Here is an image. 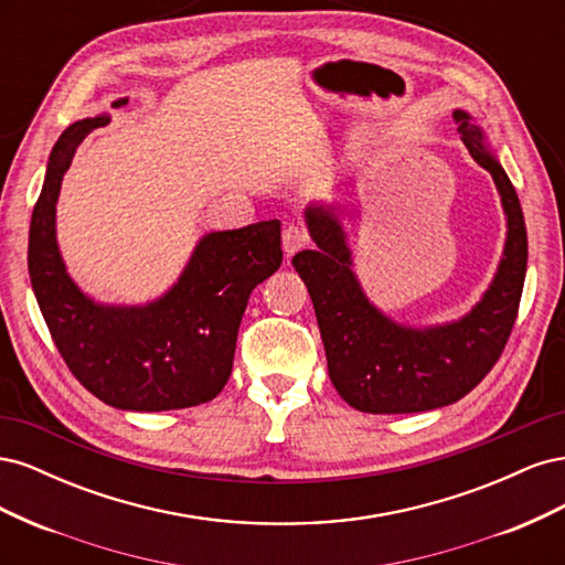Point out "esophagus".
<instances>
[{"instance_id": "esophagus-1", "label": "esophagus", "mask_w": 565, "mask_h": 565, "mask_svg": "<svg viewBox=\"0 0 565 565\" xmlns=\"http://www.w3.org/2000/svg\"><path fill=\"white\" fill-rule=\"evenodd\" d=\"M309 245V233H306L303 228L299 226H287L282 231V249H285V256L289 259V256L297 254L301 247Z\"/></svg>"}]
</instances>
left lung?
I'll use <instances>...</instances> for the list:
<instances>
[{
  "mask_svg": "<svg viewBox=\"0 0 565 565\" xmlns=\"http://www.w3.org/2000/svg\"><path fill=\"white\" fill-rule=\"evenodd\" d=\"M471 158L492 174L507 216L502 259L469 313L413 328L388 318L363 292L337 204L303 210L316 249L295 254L316 309L330 380L351 407L372 415H407L450 405L498 363L519 313L527 264V235L519 195L483 129L467 110L452 113Z\"/></svg>",
  "mask_w": 565,
  "mask_h": 565,
  "instance_id": "1",
  "label": "left lung"
}]
</instances>
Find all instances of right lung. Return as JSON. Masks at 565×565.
<instances>
[{
	"label": "right lung",
	"instance_id": "right-lung-1",
	"mask_svg": "<svg viewBox=\"0 0 565 565\" xmlns=\"http://www.w3.org/2000/svg\"><path fill=\"white\" fill-rule=\"evenodd\" d=\"M127 100H113V108ZM108 122V113L79 119L51 150L30 221L32 292L65 365L98 401L134 413L207 403L231 377L252 289L282 264L280 221L202 235L179 280L148 303L92 299L65 268L56 241V202L77 146Z\"/></svg>",
	"mask_w": 565,
	"mask_h": 565
}]
</instances>
